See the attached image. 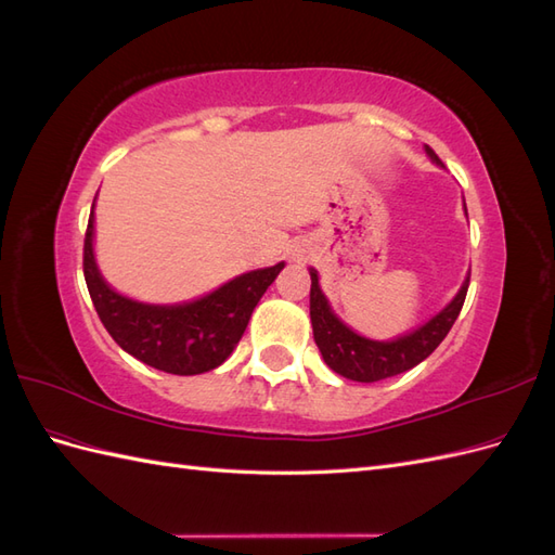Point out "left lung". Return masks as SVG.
Segmentation results:
<instances>
[{
    "label": "left lung",
    "instance_id": "obj_1",
    "mask_svg": "<svg viewBox=\"0 0 555 555\" xmlns=\"http://www.w3.org/2000/svg\"><path fill=\"white\" fill-rule=\"evenodd\" d=\"M428 157L442 166L440 157L426 145ZM310 319H312V333L314 343L322 351L326 365L333 373H338L347 379L354 382H379L386 377H393L410 371V367L422 363L430 357L438 345L447 338L453 322L459 319V312L465 304V294L469 287V275L465 278L463 287L453 296L451 304L435 314L424 326L416 331L400 335L396 340H371L363 335L351 331L343 324L335 312L331 310L326 296L319 287V275L314 268H310Z\"/></svg>",
    "mask_w": 555,
    "mask_h": 555
}]
</instances>
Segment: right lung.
Returning <instances> with one entry per match:
<instances>
[{
  "mask_svg": "<svg viewBox=\"0 0 555 555\" xmlns=\"http://www.w3.org/2000/svg\"><path fill=\"white\" fill-rule=\"evenodd\" d=\"M92 238L94 204L82 247V273L94 310L127 354L171 375H201L222 365L243 338L251 310L284 268L280 261L243 273L190 304L150 306L108 287L96 268Z\"/></svg>",
  "mask_w": 555,
  "mask_h": 555,
  "instance_id": "right-lung-1",
  "label": "right lung"
}]
</instances>
